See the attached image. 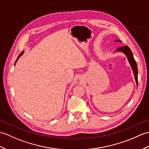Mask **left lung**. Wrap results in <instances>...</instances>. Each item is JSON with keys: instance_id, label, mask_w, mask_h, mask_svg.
Instances as JSON below:
<instances>
[{"instance_id": "obj_1", "label": "left lung", "mask_w": 149, "mask_h": 149, "mask_svg": "<svg viewBox=\"0 0 149 149\" xmlns=\"http://www.w3.org/2000/svg\"><path fill=\"white\" fill-rule=\"evenodd\" d=\"M116 42H121L120 40H116ZM116 51H120L122 52L125 54L126 56L127 57V59L129 60V62L130 63L131 67L132 68V71L134 74V77L136 82V84L138 85V67H137V63L136 62L135 59L133 57V54H132V52L130 48L127 45L119 47L116 49Z\"/></svg>"}]
</instances>
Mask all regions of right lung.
Here are the masks:
<instances>
[{
  "instance_id": "right-lung-1",
  "label": "right lung",
  "mask_w": 149,
  "mask_h": 149,
  "mask_svg": "<svg viewBox=\"0 0 149 149\" xmlns=\"http://www.w3.org/2000/svg\"><path fill=\"white\" fill-rule=\"evenodd\" d=\"M23 53H24V52H22V53L20 54H19V55H18V58H17V60H16V61H15V65L16 64V63H17V60H18V59H19V58H20V56H22V54H23Z\"/></svg>"
}]
</instances>
